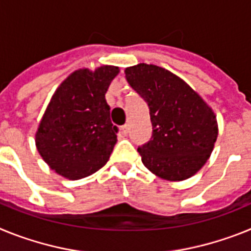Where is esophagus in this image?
I'll list each match as a JSON object with an SVG mask.
<instances>
[{
  "label": "esophagus",
  "instance_id": "1",
  "mask_svg": "<svg viewBox=\"0 0 251 251\" xmlns=\"http://www.w3.org/2000/svg\"><path fill=\"white\" fill-rule=\"evenodd\" d=\"M121 130H122V133H123L124 136H127L128 132H129V128H128V124H124V126H122Z\"/></svg>",
  "mask_w": 251,
  "mask_h": 251
}]
</instances>
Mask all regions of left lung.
Here are the masks:
<instances>
[{"label":"left lung","instance_id":"8db88e82","mask_svg":"<svg viewBox=\"0 0 251 251\" xmlns=\"http://www.w3.org/2000/svg\"><path fill=\"white\" fill-rule=\"evenodd\" d=\"M124 74L150 109L152 137L137 150L143 165L168 181L194 176L216 142L214 112L182 79L166 69L138 64L126 69Z\"/></svg>","mask_w":251,"mask_h":251}]
</instances>
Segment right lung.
Wrapping results in <instances>:
<instances>
[{"label": "right lung", "instance_id": "add662e5", "mask_svg": "<svg viewBox=\"0 0 251 251\" xmlns=\"http://www.w3.org/2000/svg\"><path fill=\"white\" fill-rule=\"evenodd\" d=\"M117 66L80 69L57 88L36 133V147L56 174L79 179L100 170L117 142L105 93Z\"/></svg>", "mask_w": 251, "mask_h": 251}]
</instances>
